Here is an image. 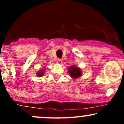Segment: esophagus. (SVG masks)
Returning a JSON list of instances; mask_svg holds the SVG:
<instances>
[{
    "label": "esophagus",
    "mask_w": 124,
    "mask_h": 124,
    "mask_svg": "<svg viewBox=\"0 0 124 124\" xmlns=\"http://www.w3.org/2000/svg\"><path fill=\"white\" fill-rule=\"evenodd\" d=\"M57 63L59 64H61L62 63V61L61 59H57Z\"/></svg>",
    "instance_id": "esophagus-1"
}]
</instances>
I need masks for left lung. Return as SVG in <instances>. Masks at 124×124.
<instances>
[{
    "mask_svg": "<svg viewBox=\"0 0 124 124\" xmlns=\"http://www.w3.org/2000/svg\"><path fill=\"white\" fill-rule=\"evenodd\" d=\"M68 72H69L70 76L72 77V78H74V79L79 78V77L81 76L82 74V71L81 70L80 68H78V66H75V65L71 66L69 68Z\"/></svg>",
    "mask_w": 124,
    "mask_h": 124,
    "instance_id": "1",
    "label": "left lung"
}]
</instances>
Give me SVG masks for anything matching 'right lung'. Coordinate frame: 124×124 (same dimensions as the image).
<instances>
[{
  "instance_id": "right-lung-1",
  "label": "right lung",
  "mask_w": 124,
  "mask_h": 124,
  "mask_svg": "<svg viewBox=\"0 0 124 124\" xmlns=\"http://www.w3.org/2000/svg\"><path fill=\"white\" fill-rule=\"evenodd\" d=\"M44 74V70H41L39 72H38L37 73V76L38 77H41L42 76H43Z\"/></svg>"
}]
</instances>
